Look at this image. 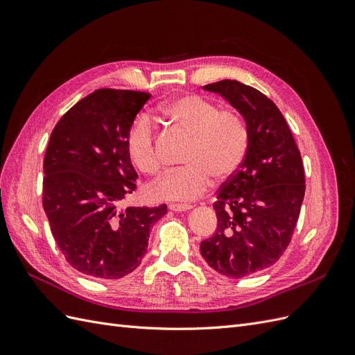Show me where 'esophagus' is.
Wrapping results in <instances>:
<instances>
[{
	"label": "esophagus",
	"mask_w": 355,
	"mask_h": 355,
	"mask_svg": "<svg viewBox=\"0 0 355 355\" xmlns=\"http://www.w3.org/2000/svg\"><path fill=\"white\" fill-rule=\"evenodd\" d=\"M189 209H191L189 204H178V202L168 204V210H171V211H187Z\"/></svg>",
	"instance_id": "34e87169"
}]
</instances>
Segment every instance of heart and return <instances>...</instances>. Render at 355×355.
Wrapping results in <instances>:
<instances>
[{
  "label": "heart",
  "mask_w": 355,
  "mask_h": 355,
  "mask_svg": "<svg viewBox=\"0 0 355 355\" xmlns=\"http://www.w3.org/2000/svg\"><path fill=\"white\" fill-rule=\"evenodd\" d=\"M161 115L175 132L189 139L184 168L166 173L146 188L154 201H189L206 194L211 178L225 182L237 173L249 149V130L243 116L198 94H180L161 105ZM132 164L148 176L159 171L155 130L145 115L133 118L125 133Z\"/></svg>",
  "instance_id": "heart-1"
}]
</instances>
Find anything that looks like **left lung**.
Wrapping results in <instances>:
<instances>
[{"label":"left lung","instance_id":"1","mask_svg":"<svg viewBox=\"0 0 355 355\" xmlns=\"http://www.w3.org/2000/svg\"><path fill=\"white\" fill-rule=\"evenodd\" d=\"M237 110L249 130V149L237 173L219 188L218 228L200 252L214 271L241 278L280 259L299 218L305 173L283 114L263 93L235 80L202 87Z\"/></svg>","mask_w":355,"mask_h":355}]
</instances>
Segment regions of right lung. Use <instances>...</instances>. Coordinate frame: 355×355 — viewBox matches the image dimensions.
<instances>
[{
    "instance_id": "obj_1",
    "label": "right lung",
    "mask_w": 355,
    "mask_h": 355,
    "mask_svg": "<svg viewBox=\"0 0 355 355\" xmlns=\"http://www.w3.org/2000/svg\"><path fill=\"white\" fill-rule=\"evenodd\" d=\"M149 98L146 92L99 89L75 103L51 132L42 207L60 252L84 275L116 280L133 272L151 227L167 213L166 204L120 209L137 179L125 133Z\"/></svg>"
}]
</instances>
